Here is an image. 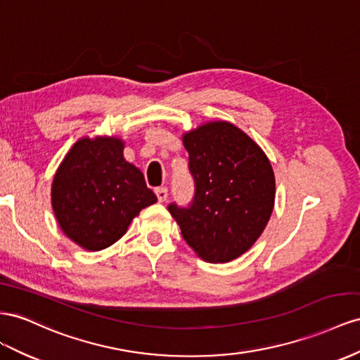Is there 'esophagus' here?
I'll list each match as a JSON object with an SVG mask.
<instances>
[{
  "instance_id": "esophagus-1",
  "label": "esophagus",
  "mask_w": 360,
  "mask_h": 360,
  "mask_svg": "<svg viewBox=\"0 0 360 360\" xmlns=\"http://www.w3.org/2000/svg\"><path fill=\"white\" fill-rule=\"evenodd\" d=\"M154 192H156L158 200H159L160 202H163L165 200L168 198V189H167V188H156V189H154Z\"/></svg>"
}]
</instances>
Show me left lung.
I'll use <instances>...</instances> for the list:
<instances>
[{"instance_id":"left-lung-1","label":"left lung","mask_w":360,"mask_h":360,"mask_svg":"<svg viewBox=\"0 0 360 360\" xmlns=\"http://www.w3.org/2000/svg\"><path fill=\"white\" fill-rule=\"evenodd\" d=\"M195 195L168 210L189 247L206 262L226 264L244 255L265 230L276 198L273 167L236 125L207 122L183 136Z\"/></svg>"}]
</instances>
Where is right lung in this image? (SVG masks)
Returning a JSON list of instances; mask_svg holds the SVG:
<instances>
[{
	"instance_id": "obj_1",
	"label": "right lung",
	"mask_w": 360,
	"mask_h": 360,
	"mask_svg": "<svg viewBox=\"0 0 360 360\" xmlns=\"http://www.w3.org/2000/svg\"><path fill=\"white\" fill-rule=\"evenodd\" d=\"M122 150L118 138H83L57 168L51 186L56 219L65 235L84 250L110 247L142 209L158 201Z\"/></svg>"
}]
</instances>
